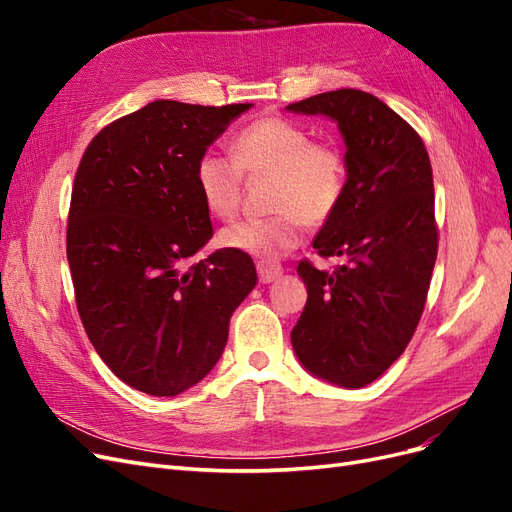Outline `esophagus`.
<instances>
[{
    "instance_id": "1",
    "label": "esophagus",
    "mask_w": 512,
    "mask_h": 512,
    "mask_svg": "<svg viewBox=\"0 0 512 512\" xmlns=\"http://www.w3.org/2000/svg\"><path fill=\"white\" fill-rule=\"evenodd\" d=\"M256 269H258V280L262 284H271L284 273V267L277 265V262H271V260H260Z\"/></svg>"
}]
</instances>
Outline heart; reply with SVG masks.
I'll return each mask as SVG.
<instances>
[{
  "label": "heart",
  "instance_id": "obj_1",
  "mask_svg": "<svg viewBox=\"0 0 512 512\" xmlns=\"http://www.w3.org/2000/svg\"><path fill=\"white\" fill-rule=\"evenodd\" d=\"M245 177L271 179L269 209L275 213L222 228L220 243L275 260L301 243L303 222L320 226L335 213L346 192L348 166L337 145L316 143L299 123L267 115L235 134L230 156L207 149L194 166L203 205L220 220L239 211Z\"/></svg>",
  "mask_w": 512,
  "mask_h": 512
}]
</instances>
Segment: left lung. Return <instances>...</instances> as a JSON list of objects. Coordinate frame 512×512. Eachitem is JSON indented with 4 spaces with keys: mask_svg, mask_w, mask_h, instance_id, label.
Returning a JSON list of instances; mask_svg holds the SVG:
<instances>
[{
    "mask_svg": "<svg viewBox=\"0 0 512 512\" xmlns=\"http://www.w3.org/2000/svg\"><path fill=\"white\" fill-rule=\"evenodd\" d=\"M327 115L346 141L342 203L314 239L331 273L299 262L307 303L290 333L314 376L361 389L389 369L418 327L438 256L433 175L423 138L393 108L359 89L286 106Z\"/></svg>",
    "mask_w": 512,
    "mask_h": 512,
    "instance_id": "left-lung-1",
    "label": "left lung"
}]
</instances>
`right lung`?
<instances>
[{"instance_id": "1", "label": "right lung", "mask_w": 512, "mask_h": 512, "mask_svg": "<svg viewBox=\"0 0 512 512\" xmlns=\"http://www.w3.org/2000/svg\"><path fill=\"white\" fill-rule=\"evenodd\" d=\"M250 106L156 100L102 128L76 170V309L100 359L136 391L173 397L203 380L258 282L250 254L228 247L190 265L213 237L196 160Z\"/></svg>"}]
</instances>
